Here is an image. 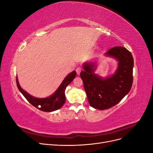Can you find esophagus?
I'll return each mask as SVG.
<instances>
[{
    "instance_id": "34e87169",
    "label": "esophagus",
    "mask_w": 153,
    "mask_h": 153,
    "mask_svg": "<svg viewBox=\"0 0 153 153\" xmlns=\"http://www.w3.org/2000/svg\"><path fill=\"white\" fill-rule=\"evenodd\" d=\"M82 68L81 67H77L76 68V73L78 74V75H79V74L80 73V72L82 71Z\"/></svg>"
}]
</instances>
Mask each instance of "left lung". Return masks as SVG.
<instances>
[{
    "mask_svg": "<svg viewBox=\"0 0 153 153\" xmlns=\"http://www.w3.org/2000/svg\"><path fill=\"white\" fill-rule=\"evenodd\" d=\"M118 61L115 73L102 78L94 73V62L83 64L84 71L80 73L84 89L90 105L96 109L105 110L117 105L128 92L133 84V58L126 48L115 47L105 54Z\"/></svg>",
    "mask_w": 153,
    "mask_h": 153,
    "instance_id": "1",
    "label": "left lung"
}]
</instances>
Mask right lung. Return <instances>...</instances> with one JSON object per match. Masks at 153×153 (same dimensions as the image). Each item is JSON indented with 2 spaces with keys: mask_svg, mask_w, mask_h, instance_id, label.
I'll list each match as a JSON object with an SVG mask.
<instances>
[{
  "mask_svg": "<svg viewBox=\"0 0 153 153\" xmlns=\"http://www.w3.org/2000/svg\"><path fill=\"white\" fill-rule=\"evenodd\" d=\"M76 75L75 71H73L64 78L61 84L54 93L48 98H37L27 93L20 87L16 76V85L18 89L29 102L38 109L43 112H50L61 108L66 101L65 89Z\"/></svg>",
  "mask_w": 153,
  "mask_h": 153,
  "instance_id": "1",
  "label": "right lung"
}]
</instances>
